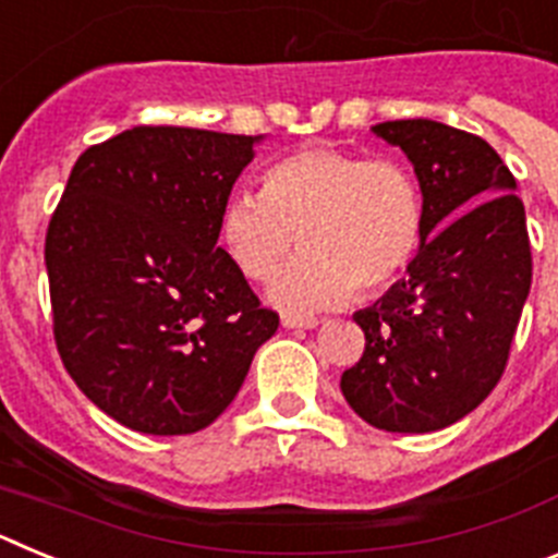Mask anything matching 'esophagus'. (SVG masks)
Segmentation results:
<instances>
[{"mask_svg": "<svg viewBox=\"0 0 558 558\" xmlns=\"http://www.w3.org/2000/svg\"><path fill=\"white\" fill-rule=\"evenodd\" d=\"M282 327L284 329H315V327H318V318H313V315L284 313L282 315Z\"/></svg>", "mask_w": 558, "mask_h": 558, "instance_id": "34e87169", "label": "esophagus"}]
</instances>
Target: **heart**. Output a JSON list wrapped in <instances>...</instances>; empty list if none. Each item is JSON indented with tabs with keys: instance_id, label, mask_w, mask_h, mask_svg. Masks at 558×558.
I'll return each instance as SVG.
<instances>
[{
	"instance_id": "1",
	"label": "heart",
	"mask_w": 558,
	"mask_h": 558,
	"mask_svg": "<svg viewBox=\"0 0 558 558\" xmlns=\"http://www.w3.org/2000/svg\"><path fill=\"white\" fill-rule=\"evenodd\" d=\"M220 236L251 282L274 284V302L318 310L391 288L425 236V195L416 172L393 156L332 145L299 147L263 172V192H236L220 215Z\"/></svg>"
}]
</instances>
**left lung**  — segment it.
Masks as SVG:
<instances>
[{
    "label": "left lung",
    "mask_w": 558,
    "mask_h": 558,
    "mask_svg": "<svg viewBox=\"0 0 558 558\" xmlns=\"http://www.w3.org/2000/svg\"><path fill=\"white\" fill-rule=\"evenodd\" d=\"M402 147L425 195V236L408 274L357 310L363 357L340 391L363 422L433 433L500 383L531 290V243L517 181L495 147L433 120L372 128Z\"/></svg>",
    "instance_id": "obj_1"
}]
</instances>
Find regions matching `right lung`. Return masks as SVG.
<instances>
[{
  "instance_id": "right-lung-1",
  "label": "right lung",
  "mask_w": 558,
  "mask_h": 558,
  "mask_svg": "<svg viewBox=\"0 0 558 558\" xmlns=\"http://www.w3.org/2000/svg\"><path fill=\"white\" fill-rule=\"evenodd\" d=\"M259 140L140 125L72 167L44 243L52 332L69 377L131 430L209 427L279 329L218 248L223 206Z\"/></svg>"
}]
</instances>
